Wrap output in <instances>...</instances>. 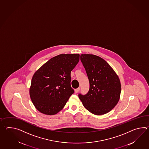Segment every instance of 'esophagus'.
<instances>
[{"instance_id":"obj_1","label":"esophagus","mask_w":149,"mask_h":149,"mask_svg":"<svg viewBox=\"0 0 149 149\" xmlns=\"http://www.w3.org/2000/svg\"><path fill=\"white\" fill-rule=\"evenodd\" d=\"M79 90H80V88H77L76 89H75V93H77L79 91Z\"/></svg>"}]
</instances>
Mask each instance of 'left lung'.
Returning a JSON list of instances; mask_svg holds the SVG:
<instances>
[{"mask_svg": "<svg viewBox=\"0 0 149 149\" xmlns=\"http://www.w3.org/2000/svg\"><path fill=\"white\" fill-rule=\"evenodd\" d=\"M80 59L90 84L86 94H79L83 106L96 115L109 112L120 99L121 87L119 77L109 64L99 56L81 54Z\"/></svg>", "mask_w": 149, "mask_h": 149, "instance_id": "1", "label": "left lung"}]
</instances>
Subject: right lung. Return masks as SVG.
Returning a JSON list of instances; mask_svg holds the SVG:
<instances>
[{
  "mask_svg": "<svg viewBox=\"0 0 149 149\" xmlns=\"http://www.w3.org/2000/svg\"><path fill=\"white\" fill-rule=\"evenodd\" d=\"M79 54H60L50 59L34 74L30 98L40 112L54 115L63 109L74 90L71 87V71Z\"/></svg>",
  "mask_w": 149,
  "mask_h": 149,
  "instance_id": "add662e5",
  "label": "right lung"
}]
</instances>
